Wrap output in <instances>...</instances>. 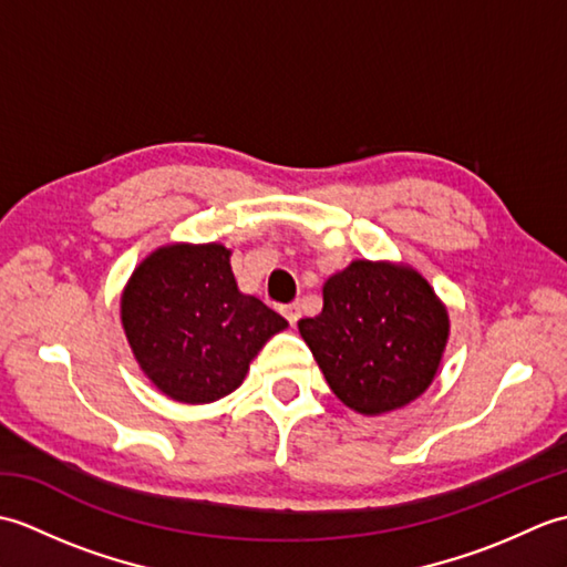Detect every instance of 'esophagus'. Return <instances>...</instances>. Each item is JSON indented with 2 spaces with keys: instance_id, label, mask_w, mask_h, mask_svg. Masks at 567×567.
Segmentation results:
<instances>
[{
  "instance_id": "obj_1",
  "label": "esophagus",
  "mask_w": 567,
  "mask_h": 567,
  "mask_svg": "<svg viewBox=\"0 0 567 567\" xmlns=\"http://www.w3.org/2000/svg\"><path fill=\"white\" fill-rule=\"evenodd\" d=\"M282 315H285V319H287V321H290V323H292V327H295V323L299 321V317H302V307H299V302H292V305H285V307H282Z\"/></svg>"
}]
</instances>
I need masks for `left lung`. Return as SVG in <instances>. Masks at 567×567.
Returning <instances> with one entry per match:
<instances>
[{
	"mask_svg": "<svg viewBox=\"0 0 567 567\" xmlns=\"http://www.w3.org/2000/svg\"><path fill=\"white\" fill-rule=\"evenodd\" d=\"M329 388L360 414H384L424 392L449 339V315L409 268L355 260L323 285V309L299 321Z\"/></svg>",
	"mask_w": 567,
	"mask_h": 567,
	"instance_id": "8db88e82",
	"label": "left lung"
}]
</instances>
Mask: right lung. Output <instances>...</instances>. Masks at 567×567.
<instances>
[{"mask_svg": "<svg viewBox=\"0 0 567 567\" xmlns=\"http://www.w3.org/2000/svg\"><path fill=\"white\" fill-rule=\"evenodd\" d=\"M231 250L165 246L122 297L126 339L143 372L177 402L207 404L244 382L248 363L287 321L238 290Z\"/></svg>", "mask_w": 567, "mask_h": 567, "instance_id": "obj_1", "label": "right lung"}]
</instances>
